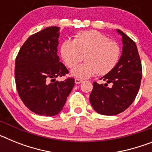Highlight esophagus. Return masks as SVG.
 Masks as SVG:
<instances>
[{
    "mask_svg": "<svg viewBox=\"0 0 152 152\" xmlns=\"http://www.w3.org/2000/svg\"><path fill=\"white\" fill-rule=\"evenodd\" d=\"M75 84H80V83L83 82V80H81V79H79V78H75Z\"/></svg>",
    "mask_w": 152,
    "mask_h": 152,
    "instance_id": "esophagus-1",
    "label": "esophagus"
}]
</instances>
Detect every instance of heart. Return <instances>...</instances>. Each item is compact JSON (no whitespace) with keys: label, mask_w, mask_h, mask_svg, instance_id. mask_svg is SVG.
Returning <instances> with one entry per match:
<instances>
[{"label":"heart","mask_w":152,"mask_h":152,"mask_svg":"<svg viewBox=\"0 0 152 152\" xmlns=\"http://www.w3.org/2000/svg\"><path fill=\"white\" fill-rule=\"evenodd\" d=\"M60 55L68 68H74L85 56V63L72 70V76L86 79L105 75L115 68L120 57V47L105 35L95 30L79 32L74 40L63 41Z\"/></svg>","instance_id":"b5f03b06"}]
</instances>
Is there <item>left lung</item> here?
<instances>
[{
  "mask_svg": "<svg viewBox=\"0 0 152 152\" xmlns=\"http://www.w3.org/2000/svg\"><path fill=\"white\" fill-rule=\"evenodd\" d=\"M122 36L123 52L119 61L110 73L100 79L105 84L94 82L90 102L98 113L113 116L123 112L133 103L140 88L142 64L136 44L123 32L116 29ZM112 87L109 88L108 84Z\"/></svg>",
  "mask_w": 152,
  "mask_h": 152,
  "instance_id": "1",
  "label": "left lung"
}]
</instances>
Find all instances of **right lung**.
<instances>
[{"label":"right lung","mask_w":152,"mask_h":152,"mask_svg":"<svg viewBox=\"0 0 152 152\" xmlns=\"http://www.w3.org/2000/svg\"><path fill=\"white\" fill-rule=\"evenodd\" d=\"M59 30L50 26L30 36L16 58L19 96L29 110L40 116L59 113L75 86L73 78L56 80L68 73L57 55Z\"/></svg>","instance_id":"1"}]
</instances>
